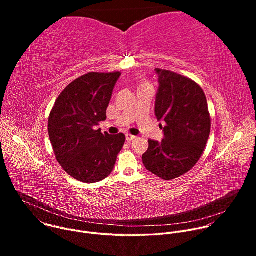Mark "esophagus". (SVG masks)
I'll return each instance as SVG.
<instances>
[{
	"mask_svg": "<svg viewBox=\"0 0 256 256\" xmlns=\"http://www.w3.org/2000/svg\"><path fill=\"white\" fill-rule=\"evenodd\" d=\"M136 136H132V134H126V138L128 142H132V140H136Z\"/></svg>",
	"mask_w": 256,
	"mask_h": 256,
	"instance_id": "obj_1",
	"label": "esophagus"
}]
</instances>
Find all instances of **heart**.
Returning <instances> with one entry per match:
<instances>
[{"label": "heart", "mask_w": 256, "mask_h": 256, "mask_svg": "<svg viewBox=\"0 0 256 256\" xmlns=\"http://www.w3.org/2000/svg\"><path fill=\"white\" fill-rule=\"evenodd\" d=\"M142 87H151V85H150L149 83H147V82H142V83L140 85V88H142Z\"/></svg>", "instance_id": "obj_1"}]
</instances>
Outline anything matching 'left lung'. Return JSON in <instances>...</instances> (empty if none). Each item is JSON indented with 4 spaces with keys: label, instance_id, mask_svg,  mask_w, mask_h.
Returning <instances> with one entry per match:
<instances>
[{
    "label": "left lung",
    "instance_id": "1",
    "mask_svg": "<svg viewBox=\"0 0 256 256\" xmlns=\"http://www.w3.org/2000/svg\"><path fill=\"white\" fill-rule=\"evenodd\" d=\"M155 70L159 80L155 114L166 124L164 138L160 142L149 140L142 159L146 169L171 180L188 172L202 157L210 132V116L198 84L171 70Z\"/></svg>",
    "mask_w": 256,
    "mask_h": 256
}]
</instances>
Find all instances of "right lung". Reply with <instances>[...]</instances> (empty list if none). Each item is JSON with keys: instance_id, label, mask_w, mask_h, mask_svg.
Returning a JSON list of instances; mask_svg holds the SVG:
<instances>
[{"instance_id": "add662e5", "label": "right lung", "mask_w": 256, "mask_h": 256, "mask_svg": "<svg viewBox=\"0 0 256 256\" xmlns=\"http://www.w3.org/2000/svg\"><path fill=\"white\" fill-rule=\"evenodd\" d=\"M122 74L91 72L68 84L52 109L48 136L58 162L72 178L94 184L114 170L126 136L95 130Z\"/></svg>"}]
</instances>
